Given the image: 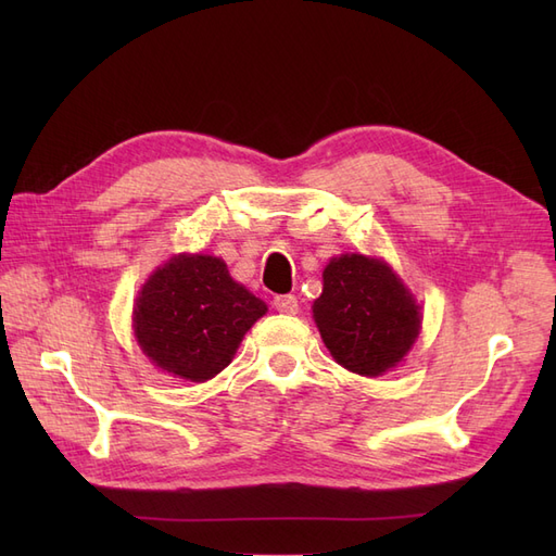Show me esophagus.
I'll use <instances>...</instances> for the list:
<instances>
[{"instance_id":"1","label":"esophagus","mask_w":556,"mask_h":556,"mask_svg":"<svg viewBox=\"0 0 556 556\" xmlns=\"http://www.w3.org/2000/svg\"><path fill=\"white\" fill-rule=\"evenodd\" d=\"M274 308L278 313L294 315V313H299V301L294 294H278V296H274Z\"/></svg>"}]
</instances>
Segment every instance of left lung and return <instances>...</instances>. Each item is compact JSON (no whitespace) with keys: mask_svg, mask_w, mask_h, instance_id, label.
Returning <instances> with one entry per match:
<instances>
[{"mask_svg":"<svg viewBox=\"0 0 556 556\" xmlns=\"http://www.w3.org/2000/svg\"><path fill=\"white\" fill-rule=\"evenodd\" d=\"M313 315L333 359L359 376H380L410 350L419 308L392 268L364 255L336 257Z\"/></svg>","mask_w":556,"mask_h":556,"instance_id":"1","label":"left lung"}]
</instances>
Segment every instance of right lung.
<instances>
[{
  "label": "right lung",
  "mask_w": 556,
  "mask_h": 556,
  "mask_svg": "<svg viewBox=\"0 0 556 556\" xmlns=\"http://www.w3.org/2000/svg\"><path fill=\"white\" fill-rule=\"evenodd\" d=\"M264 313V301L233 282L223 260L178 255L146 282L134 333L162 371L204 382L231 362Z\"/></svg>",
  "instance_id": "right-lung-1"
}]
</instances>
